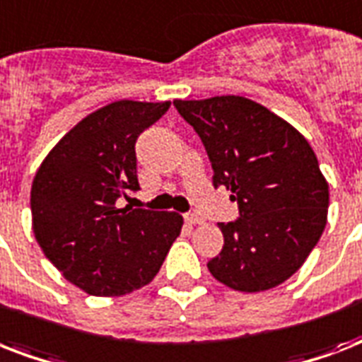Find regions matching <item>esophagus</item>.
<instances>
[{
	"label": "esophagus",
	"instance_id": "1",
	"mask_svg": "<svg viewBox=\"0 0 362 362\" xmlns=\"http://www.w3.org/2000/svg\"><path fill=\"white\" fill-rule=\"evenodd\" d=\"M184 220H186V223H189V226L203 223V218H201L199 214H195V212H186V214H184Z\"/></svg>",
	"mask_w": 362,
	"mask_h": 362
}]
</instances>
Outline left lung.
<instances>
[{
	"instance_id": "left-lung-1",
	"label": "left lung",
	"mask_w": 362,
	"mask_h": 362,
	"mask_svg": "<svg viewBox=\"0 0 362 362\" xmlns=\"http://www.w3.org/2000/svg\"><path fill=\"white\" fill-rule=\"evenodd\" d=\"M201 136L212 184L231 189L238 218L218 223L223 247L210 274L246 293L280 286L297 272L327 226L329 186L308 141L263 105L238 95L176 99Z\"/></svg>"
}]
</instances>
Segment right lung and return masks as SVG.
Masks as SVG:
<instances>
[{
  "label": "right lung",
  "instance_id": "right-lung-1",
  "mask_svg": "<svg viewBox=\"0 0 362 362\" xmlns=\"http://www.w3.org/2000/svg\"><path fill=\"white\" fill-rule=\"evenodd\" d=\"M170 103L116 101L52 148L31 186L33 233L62 274L95 297H118L158 274L180 235L176 212L118 209L141 189L135 142Z\"/></svg>",
  "mask_w": 362,
  "mask_h": 362
}]
</instances>
